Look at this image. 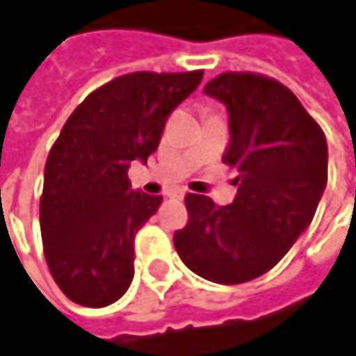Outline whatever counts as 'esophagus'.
I'll return each mask as SVG.
<instances>
[{
    "mask_svg": "<svg viewBox=\"0 0 356 356\" xmlns=\"http://www.w3.org/2000/svg\"><path fill=\"white\" fill-rule=\"evenodd\" d=\"M169 195H171V197H179V200H181V197L185 195V189H181V187H177V189H171V191H169Z\"/></svg>",
    "mask_w": 356,
    "mask_h": 356,
    "instance_id": "obj_1",
    "label": "esophagus"
}]
</instances>
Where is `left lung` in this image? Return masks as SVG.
<instances>
[{"label":"left lung","mask_w":356,"mask_h":356,"mask_svg":"<svg viewBox=\"0 0 356 356\" xmlns=\"http://www.w3.org/2000/svg\"><path fill=\"white\" fill-rule=\"evenodd\" d=\"M229 111L222 163L239 171L237 195L216 206L187 193V225L173 237L183 264L218 284H241L274 268L309 227L327 181L318 121L278 80L225 72L204 86Z\"/></svg>","instance_id":"obj_1"}]
</instances>
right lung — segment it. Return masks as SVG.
<instances>
[{"mask_svg": "<svg viewBox=\"0 0 356 356\" xmlns=\"http://www.w3.org/2000/svg\"><path fill=\"white\" fill-rule=\"evenodd\" d=\"M204 72H134L90 92L49 150L40 237L49 272L84 307L115 303L134 278V239L163 195L131 189L127 169L159 148L167 117Z\"/></svg>", "mask_w": 356, "mask_h": 356, "instance_id": "1", "label": "right lung"}]
</instances>
